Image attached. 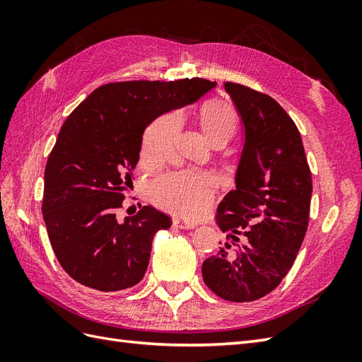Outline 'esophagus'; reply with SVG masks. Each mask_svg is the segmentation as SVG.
Here are the masks:
<instances>
[{"mask_svg":"<svg viewBox=\"0 0 362 362\" xmlns=\"http://www.w3.org/2000/svg\"><path fill=\"white\" fill-rule=\"evenodd\" d=\"M173 226L180 228V229H193L196 225L190 221H185L182 217H175L173 218Z\"/></svg>","mask_w":362,"mask_h":362,"instance_id":"esophagus-1","label":"esophagus"}]
</instances>
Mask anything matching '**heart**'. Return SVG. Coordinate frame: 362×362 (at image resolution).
Listing matches in <instances>:
<instances>
[{
	"mask_svg": "<svg viewBox=\"0 0 362 362\" xmlns=\"http://www.w3.org/2000/svg\"><path fill=\"white\" fill-rule=\"evenodd\" d=\"M201 127L213 144L229 140L237 127L234 108L218 100L206 101L199 110ZM178 113L157 117L144 134L140 148V166L157 170L173 160L175 145L180 133ZM216 177L204 170H185L178 175L163 177L148 185L152 202L170 213L187 217H199L210 210L214 202Z\"/></svg>",
	"mask_w": 362,
	"mask_h": 362,
	"instance_id": "heart-1",
	"label": "heart"
}]
</instances>
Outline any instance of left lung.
Here are the masks:
<instances>
[{
  "mask_svg": "<svg viewBox=\"0 0 362 362\" xmlns=\"http://www.w3.org/2000/svg\"><path fill=\"white\" fill-rule=\"evenodd\" d=\"M243 125L235 189L217 206L226 243L202 262L218 298L250 302L275 290L291 269L310 221L313 180L298 127L269 95L226 81Z\"/></svg>",
  "mask_w": 362,
  "mask_h": 362,
  "instance_id": "left-lung-1",
  "label": "left lung"
}]
</instances>
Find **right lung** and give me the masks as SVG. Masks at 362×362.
Masks as SVG:
<instances>
[{
	"instance_id": "obj_1",
	"label": "right lung",
	"mask_w": 362,
	"mask_h": 362,
	"mask_svg": "<svg viewBox=\"0 0 362 362\" xmlns=\"http://www.w3.org/2000/svg\"><path fill=\"white\" fill-rule=\"evenodd\" d=\"M216 81H122L98 87L63 124L45 168L42 213L60 266L83 286L119 291L145 276L152 240L170 217L144 206L119 222L146 127Z\"/></svg>"
}]
</instances>
